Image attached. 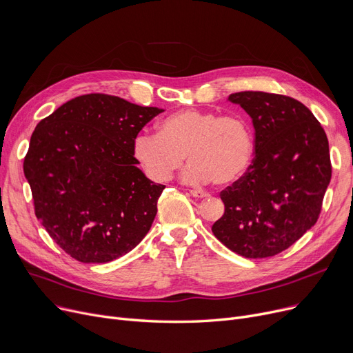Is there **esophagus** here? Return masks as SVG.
<instances>
[{
  "mask_svg": "<svg viewBox=\"0 0 353 353\" xmlns=\"http://www.w3.org/2000/svg\"><path fill=\"white\" fill-rule=\"evenodd\" d=\"M190 194L193 197H196V199H206V197H209V193H205V192H201V190H196V189L190 190Z\"/></svg>",
  "mask_w": 353,
  "mask_h": 353,
  "instance_id": "1",
  "label": "esophagus"
}]
</instances>
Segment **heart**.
<instances>
[{
    "label": "heart",
    "instance_id": "1",
    "mask_svg": "<svg viewBox=\"0 0 353 353\" xmlns=\"http://www.w3.org/2000/svg\"><path fill=\"white\" fill-rule=\"evenodd\" d=\"M253 148L252 127L243 116L186 108L160 120L157 134H139L133 156L156 181L172 179L188 156V180L228 186L246 173Z\"/></svg>",
    "mask_w": 353,
    "mask_h": 353
}]
</instances>
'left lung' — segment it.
I'll return each instance as SVG.
<instances>
[{
	"label": "left lung",
	"mask_w": 353,
	"mask_h": 353,
	"mask_svg": "<svg viewBox=\"0 0 353 353\" xmlns=\"http://www.w3.org/2000/svg\"><path fill=\"white\" fill-rule=\"evenodd\" d=\"M229 101L250 116L256 154L248 172L220 193L225 214L212 232L240 256L270 257L318 221L332 176L327 137L312 111L292 97L240 91Z\"/></svg>",
	"instance_id": "8db88e82"
}]
</instances>
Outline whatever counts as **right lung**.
<instances>
[{
	"instance_id": "obj_1",
	"label": "right lung",
	"mask_w": 353,
	"mask_h": 353,
	"mask_svg": "<svg viewBox=\"0 0 353 353\" xmlns=\"http://www.w3.org/2000/svg\"><path fill=\"white\" fill-rule=\"evenodd\" d=\"M161 111L85 94L37 124L24 159L35 216L76 261H114L150 230L165 186L139 169L133 141Z\"/></svg>"
}]
</instances>
